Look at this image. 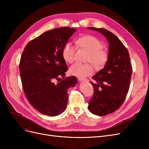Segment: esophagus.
<instances>
[{"mask_svg": "<svg viewBox=\"0 0 149 149\" xmlns=\"http://www.w3.org/2000/svg\"><path fill=\"white\" fill-rule=\"evenodd\" d=\"M78 79L79 81H89L88 79H86V78H78Z\"/></svg>", "mask_w": 149, "mask_h": 149, "instance_id": "34e87169", "label": "esophagus"}]
</instances>
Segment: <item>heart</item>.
<instances>
[{
  "instance_id": "heart-1",
  "label": "heart",
  "mask_w": 149,
  "mask_h": 149,
  "mask_svg": "<svg viewBox=\"0 0 149 149\" xmlns=\"http://www.w3.org/2000/svg\"><path fill=\"white\" fill-rule=\"evenodd\" d=\"M76 43L80 48L87 51L88 55L86 57L87 62L91 63L96 69H101L106 65L109 58V53L102 48V43L100 40L92 35H84L79 38ZM75 49L70 43H66L62 50L63 60L68 63H71L74 60ZM71 74L83 78L93 73L94 69L91 64L75 63L70 68Z\"/></svg>"
}]
</instances>
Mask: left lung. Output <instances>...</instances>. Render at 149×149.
Segmentation results:
<instances>
[{
  "label": "left lung",
  "instance_id": "8db88e82",
  "mask_svg": "<svg viewBox=\"0 0 149 149\" xmlns=\"http://www.w3.org/2000/svg\"><path fill=\"white\" fill-rule=\"evenodd\" d=\"M100 32L109 43V58L105 67L94 75L91 82L93 96L89 101L88 109L91 113L104 116L118 110L128 93L132 67L127 49L111 31L104 29L88 27Z\"/></svg>",
  "mask_w": 149,
  "mask_h": 149
}]
</instances>
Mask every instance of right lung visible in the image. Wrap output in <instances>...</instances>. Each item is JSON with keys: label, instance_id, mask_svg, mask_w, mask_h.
<instances>
[{"label": "right lung", "instance_id": "add662e5", "mask_svg": "<svg viewBox=\"0 0 149 149\" xmlns=\"http://www.w3.org/2000/svg\"><path fill=\"white\" fill-rule=\"evenodd\" d=\"M75 31L68 26L48 30L29 42L22 54L19 70L25 95L44 115L53 117L63 112L68 100V89L77 83L74 76L60 78L68 70L63 48ZM55 80L58 82L56 84Z\"/></svg>", "mask_w": 149, "mask_h": 149}]
</instances>
